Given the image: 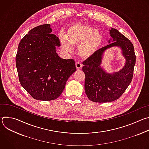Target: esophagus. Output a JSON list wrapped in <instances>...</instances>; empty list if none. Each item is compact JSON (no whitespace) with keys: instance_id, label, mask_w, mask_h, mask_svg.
<instances>
[{"instance_id":"34e87169","label":"esophagus","mask_w":149,"mask_h":149,"mask_svg":"<svg viewBox=\"0 0 149 149\" xmlns=\"http://www.w3.org/2000/svg\"><path fill=\"white\" fill-rule=\"evenodd\" d=\"M75 66H76V68L78 70H81L82 68V65L81 64V63L79 62H77L75 63Z\"/></svg>"}]
</instances>
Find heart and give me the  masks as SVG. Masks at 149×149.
I'll return each mask as SVG.
<instances>
[{
	"label": "heart",
	"mask_w": 149,
	"mask_h": 149,
	"mask_svg": "<svg viewBox=\"0 0 149 149\" xmlns=\"http://www.w3.org/2000/svg\"><path fill=\"white\" fill-rule=\"evenodd\" d=\"M59 39L62 48L66 51H72V45L78 46L77 53L84 59L94 56L101 47L103 38L101 33L87 24H77L71 25L65 36L61 35Z\"/></svg>",
	"instance_id": "heart-1"
}]
</instances>
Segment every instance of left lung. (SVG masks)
Wrapping results in <instances>:
<instances>
[{"label":"left lung","instance_id":"obj_1","mask_svg":"<svg viewBox=\"0 0 149 149\" xmlns=\"http://www.w3.org/2000/svg\"><path fill=\"white\" fill-rule=\"evenodd\" d=\"M109 31L110 44L82 62V71L86 75L85 91L89 100L95 102H109L119 98L130 84L133 76L136 57L133 44L116 29L111 28ZM111 41L113 42L111 43ZM114 46L120 48L126 62L121 70L110 74L100 64L104 52Z\"/></svg>","mask_w":149,"mask_h":149}]
</instances>
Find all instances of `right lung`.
Masks as SVG:
<instances>
[{
  "mask_svg": "<svg viewBox=\"0 0 149 149\" xmlns=\"http://www.w3.org/2000/svg\"><path fill=\"white\" fill-rule=\"evenodd\" d=\"M52 31L50 24L31 29L20 40L16 56L21 86L34 99L40 101L57 98L77 70L74 59L58 56L56 47L61 43Z\"/></svg>",
  "mask_w": 149,
  "mask_h": 149,
  "instance_id": "right-lung-1",
  "label": "right lung"
}]
</instances>
